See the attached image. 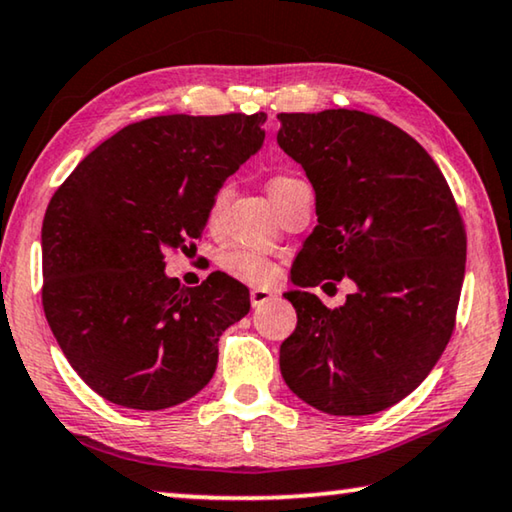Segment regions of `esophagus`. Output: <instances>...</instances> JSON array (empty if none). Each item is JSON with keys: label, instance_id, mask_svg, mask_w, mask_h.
I'll use <instances>...</instances> for the list:
<instances>
[{"label": "esophagus", "instance_id": "obj_1", "mask_svg": "<svg viewBox=\"0 0 512 512\" xmlns=\"http://www.w3.org/2000/svg\"><path fill=\"white\" fill-rule=\"evenodd\" d=\"M272 300H277V293H272V290H267V288L251 290V306H254V309H258V306H263Z\"/></svg>", "mask_w": 512, "mask_h": 512}]
</instances>
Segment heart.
Here are the masks:
<instances>
[{"label":"heart","instance_id":"obj_1","mask_svg":"<svg viewBox=\"0 0 512 512\" xmlns=\"http://www.w3.org/2000/svg\"><path fill=\"white\" fill-rule=\"evenodd\" d=\"M293 180L297 178H288V176L272 178L270 194L281 190V187H286L288 183H293ZM224 201H226V190H219L210 203V212H208L210 222H215L219 210L224 206ZM222 267L231 274L233 279L247 283V286H270V283L277 279V265H274L270 258H265L263 254H258V251H251V249L229 251V254L222 258Z\"/></svg>","mask_w":512,"mask_h":512}]
</instances>
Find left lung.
Returning <instances> with one entry per match:
<instances>
[{"instance_id":"left-lung-1","label":"left lung","mask_w":512,"mask_h":512,"mask_svg":"<svg viewBox=\"0 0 512 512\" xmlns=\"http://www.w3.org/2000/svg\"><path fill=\"white\" fill-rule=\"evenodd\" d=\"M277 119L318 215L283 293L297 327L281 375L320 412H382L426 380L451 338L467 261L460 212L426 148L393 123L357 109ZM343 276L356 293L334 312L308 293Z\"/></svg>"}]
</instances>
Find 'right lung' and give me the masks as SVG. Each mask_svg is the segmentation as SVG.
Masks as SVG:
<instances>
[{"mask_svg": "<svg viewBox=\"0 0 512 512\" xmlns=\"http://www.w3.org/2000/svg\"><path fill=\"white\" fill-rule=\"evenodd\" d=\"M263 123V112L132 123L54 192L41 231L45 318L109 403L167 410L215 375L219 336L249 313V290L224 272L180 288L164 254L201 238L226 178L261 151Z\"/></svg>", "mask_w": 512, "mask_h": 512, "instance_id": "right-lung-1", "label": "right lung"}]
</instances>
